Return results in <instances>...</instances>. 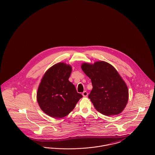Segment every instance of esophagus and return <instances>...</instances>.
I'll return each mask as SVG.
<instances>
[{
  "label": "esophagus",
  "instance_id": "esophagus-1",
  "mask_svg": "<svg viewBox=\"0 0 155 155\" xmlns=\"http://www.w3.org/2000/svg\"><path fill=\"white\" fill-rule=\"evenodd\" d=\"M82 95L84 97H86L88 95V93L86 91H84L82 93Z\"/></svg>",
  "mask_w": 155,
  "mask_h": 155
}]
</instances>
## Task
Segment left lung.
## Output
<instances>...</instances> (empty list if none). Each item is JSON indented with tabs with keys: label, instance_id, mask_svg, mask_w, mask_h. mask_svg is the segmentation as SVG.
I'll use <instances>...</instances> for the list:
<instances>
[{
	"label": "left lung",
	"instance_id": "left-lung-1",
	"mask_svg": "<svg viewBox=\"0 0 155 155\" xmlns=\"http://www.w3.org/2000/svg\"><path fill=\"white\" fill-rule=\"evenodd\" d=\"M81 68L91 79L93 89L88 97L95 109L107 116L120 114L127 103L129 91L114 66L99 61L94 64L84 63Z\"/></svg>",
	"mask_w": 155,
	"mask_h": 155
}]
</instances>
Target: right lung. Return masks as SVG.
<instances>
[{"label":"right lung","instance_id":"right-lung-1","mask_svg":"<svg viewBox=\"0 0 155 155\" xmlns=\"http://www.w3.org/2000/svg\"><path fill=\"white\" fill-rule=\"evenodd\" d=\"M72 67L64 63L53 65L45 73L37 93L41 110L54 118H62L71 112L83 97L69 81Z\"/></svg>","mask_w":155,"mask_h":155}]
</instances>
